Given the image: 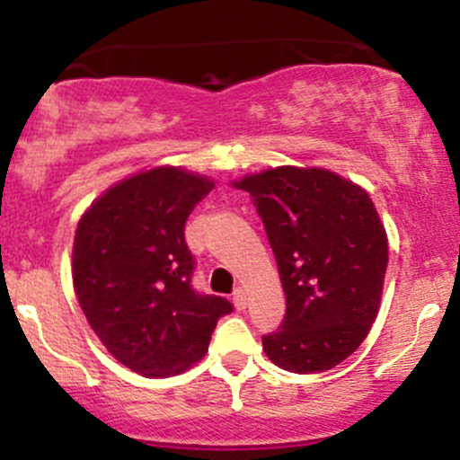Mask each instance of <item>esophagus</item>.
<instances>
[{
	"instance_id": "1",
	"label": "esophagus",
	"mask_w": 460,
	"mask_h": 460,
	"mask_svg": "<svg viewBox=\"0 0 460 460\" xmlns=\"http://www.w3.org/2000/svg\"><path fill=\"white\" fill-rule=\"evenodd\" d=\"M234 305H235L237 311L246 309V292L242 288H237L234 292Z\"/></svg>"
}]
</instances>
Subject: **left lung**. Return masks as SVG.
Instances as JSON below:
<instances>
[{
  "label": "left lung",
  "instance_id": "left-lung-1",
  "mask_svg": "<svg viewBox=\"0 0 460 460\" xmlns=\"http://www.w3.org/2000/svg\"><path fill=\"white\" fill-rule=\"evenodd\" d=\"M234 186L255 200L288 305L261 337L268 358L296 374L340 366L376 318L389 261L372 199L324 168H270Z\"/></svg>",
  "mask_w": 460,
  "mask_h": 460
}]
</instances>
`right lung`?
Returning <instances> with one entry per match:
<instances>
[{"label":"right lung","mask_w":460,"mask_h":460,"mask_svg":"<svg viewBox=\"0 0 460 460\" xmlns=\"http://www.w3.org/2000/svg\"><path fill=\"white\" fill-rule=\"evenodd\" d=\"M214 183L153 168L116 183L79 220L73 285L93 331L123 366L172 376L208 352L234 305L194 289L183 226Z\"/></svg>","instance_id":"right-lung-1"}]
</instances>
